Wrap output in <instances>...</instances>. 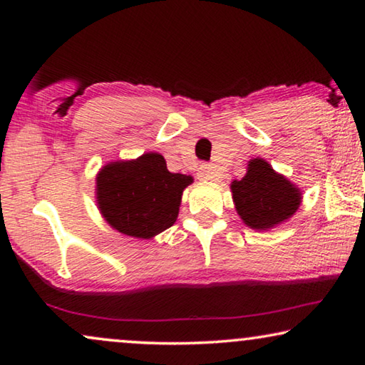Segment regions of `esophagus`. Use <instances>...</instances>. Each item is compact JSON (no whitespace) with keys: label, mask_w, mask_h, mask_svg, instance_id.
I'll return each mask as SVG.
<instances>
[{"label":"esophagus","mask_w":365,"mask_h":365,"mask_svg":"<svg viewBox=\"0 0 365 365\" xmlns=\"http://www.w3.org/2000/svg\"><path fill=\"white\" fill-rule=\"evenodd\" d=\"M197 177H200V180H211V182L219 180L217 170H215L211 164L200 165V169H197Z\"/></svg>","instance_id":"34e87169"}]
</instances>
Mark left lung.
<instances>
[{
    "mask_svg": "<svg viewBox=\"0 0 365 365\" xmlns=\"http://www.w3.org/2000/svg\"><path fill=\"white\" fill-rule=\"evenodd\" d=\"M230 190L240 219L259 232L292 219L302 201L301 190L262 158L251 159L245 177L233 180Z\"/></svg>",
    "mask_w": 365,
    "mask_h": 365,
    "instance_id": "left-lung-1",
    "label": "left lung"
}]
</instances>
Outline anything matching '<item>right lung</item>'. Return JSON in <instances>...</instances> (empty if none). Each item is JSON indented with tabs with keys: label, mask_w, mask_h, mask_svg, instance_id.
<instances>
[{
	"label": "right lung",
	"mask_w": 365,
	"mask_h": 365,
	"mask_svg": "<svg viewBox=\"0 0 365 365\" xmlns=\"http://www.w3.org/2000/svg\"><path fill=\"white\" fill-rule=\"evenodd\" d=\"M190 183L193 177L172 174L159 153H145L103 165L96 174V205L114 230L150 240L175 224Z\"/></svg>",
	"instance_id": "add662e5"
}]
</instances>
